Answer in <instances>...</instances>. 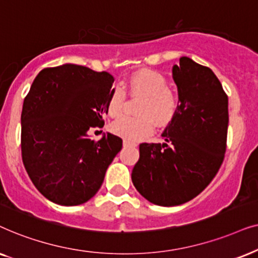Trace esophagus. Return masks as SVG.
<instances>
[{
  "mask_svg": "<svg viewBox=\"0 0 258 258\" xmlns=\"http://www.w3.org/2000/svg\"><path fill=\"white\" fill-rule=\"evenodd\" d=\"M123 146L125 147H130V146H136V143L131 142V140H127V139H123Z\"/></svg>",
  "mask_w": 258,
  "mask_h": 258,
  "instance_id": "34e87169",
  "label": "esophagus"
}]
</instances>
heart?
Returning a JSON list of instances; mask_svg holds the SVG:
<instances>
[{"label": "heart", "mask_w": 258, "mask_h": 258, "mask_svg": "<svg viewBox=\"0 0 258 258\" xmlns=\"http://www.w3.org/2000/svg\"><path fill=\"white\" fill-rule=\"evenodd\" d=\"M167 86V79L157 71L140 70L133 73L126 82V88L132 95L143 97L137 108L139 115H123L115 120L111 126L112 132L127 140H139L151 135L153 121L160 127L169 125L178 111L179 99ZM125 100L123 88L113 87L107 102L108 114L118 116Z\"/></svg>", "instance_id": "obj_1"}]
</instances>
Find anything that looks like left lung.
I'll return each instance as SVG.
<instances>
[{
	"mask_svg": "<svg viewBox=\"0 0 258 258\" xmlns=\"http://www.w3.org/2000/svg\"><path fill=\"white\" fill-rule=\"evenodd\" d=\"M178 88V111L163 144L139 145L132 170L137 190L151 203L174 207L198 196L217 174L228 135V95L209 67L187 56L172 68Z\"/></svg>",
	"mask_w": 258,
	"mask_h": 258,
	"instance_id": "left-lung-1",
	"label": "left lung"
}]
</instances>
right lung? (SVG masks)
<instances>
[{
	"label": "right lung",
	"mask_w": 258,
	"mask_h": 258,
	"mask_svg": "<svg viewBox=\"0 0 258 258\" xmlns=\"http://www.w3.org/2000/svg\"><path fill=\"white\" fill-rule=\"evenodd\" d=\"M114 78L107 72L64 63L44 68L23 101L21 151L35 187L55 204L89 201L122 147L111 133L99 142L88 137L104 125Z\"/></svg>",
	"instance_id": "1"
}]
</instances>
